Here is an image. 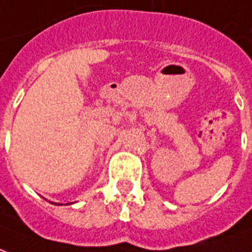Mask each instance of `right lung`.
<instances>
[{
	"label": "right lung",
	"mask_w": 252,
	"mask_h": 252,
	"mask_svg": "<svg viewBox=\"0 0 252 252\" xmlns=\"http://www.w3.org/2000/svg\"><path fill=\"white\" fill-rule=\"evenodd\" d=\"M56 205H60V204H56Z\"/></svg>",
	"instance_id": "right-lung-1"
}]
</instances>
